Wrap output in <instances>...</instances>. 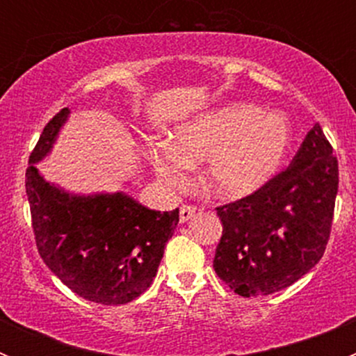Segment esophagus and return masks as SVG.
I'll return each instance as SVG.
<instances>
[{
  "mask_svg": "<svg viewBox=\"0 0 356 356\" xmlns=\"http://www.w3.org/2000/svg\"><path fill=\"white\" fill-rule=\"evenodd\" d=\"M196 213V207L193 205H181L180 207V221L181 222H187L191 217Z\"/></svg>",
  "mask_w": 356,
  "mask_h": 356,
  "instance_id": "34e87169",
  "label": "esophagus"
}]
</instances>
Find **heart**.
<instances>
[{
  "mask_svg": "<svg viewBox=\"0 0 356 356\" xmlns=\"http://www.w3.org/2000/svg\"><path fill=\"white\" fill-rule=\"evenodd\" d=\"M292 139L284 114L264 112L253 103H235L207 112L176 127L172 143L149 144L156 175L169 187H180L191 163L209 159L203 184L221 197H242L271 180Z\"/></svg>",
  "mask_w": 356,
  "mask_h": 356,
  "instance_id": "heart-1",
  "label": "heart"
}]
</instances>
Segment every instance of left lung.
I'll return each instance as SVG.
<instances>
[{
    "label": "left lung",
    "mask_w": 356,
    "mask_h": 356,
    "mask_svg": "<svg viewBox=\"0 0 356 356\" xmlns=\"http://www.w3.org/2000/svg\"><path fill=\"white\" fill-rule=\"evenodd\" d=\"M339 163L319 122L289 168L259 191L217 207V276L244 298L289 287L321 260L332 232Z\"/></svg>",
    "instance_id": "8db88e82"
}]
</instances>
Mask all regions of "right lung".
Listing matches in <instances>:
<instances>
[{
	"label": "right lung",
	"mask_w": 356,
	"mask_h": 356,
	"mask_svg": "<svg viewBox=\"0 0 356 356\" xmlns=\"http://www.w3.org/2000/svg\"><path fill=\"white\" fill-rule=\"evenodd\" d=\"M67 114L62 108L44 127L28 160L37 250L53 275L83 300L130 303L153 284L180 212L149 210L124 193L72 196L44 180L35 162L48 155Z\"/></svg>",
	"instance_id": "add662e5"
}]
</instances>
